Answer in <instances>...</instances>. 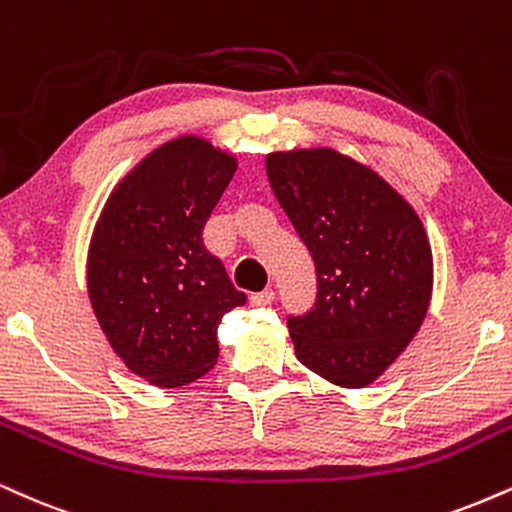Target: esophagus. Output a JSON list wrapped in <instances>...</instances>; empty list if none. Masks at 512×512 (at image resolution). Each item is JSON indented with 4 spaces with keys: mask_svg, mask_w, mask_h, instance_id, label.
<instances>
[{
    "mask_svg": "<svg viewBox=\"0 0 512 512\" xmlns=\"http://www.w3.org/2000/svg\"><path fill=\"white\" fill-rule=\"evenodd\" d=\"M274 298H276V293L272 291V288H267V291L250 295V305L252 307H267V305L274 303Z\"/></svg>",
    "mask_w": 512,
    "mask_h": 512,
    "instance_id": "1",
    "label": "esophagus"
}]
</instances>
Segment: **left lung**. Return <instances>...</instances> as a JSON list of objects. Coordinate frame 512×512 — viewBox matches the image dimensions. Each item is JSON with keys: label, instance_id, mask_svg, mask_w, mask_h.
Segmentation results:
<instances>
[{"label": "left lung", "instance_id": "obj_1", "mask_svg": "<svg viewBox=\"0 0 512 512\" xmlns=\"http://www.w3.org/2000/svg\"><path fill=\"white\" fill-rule=\"evenodd\" d=\"M269 186L317 269V303L288 319L310 372L365 389L398 360L427 317L434 257L415 207L372 166L334 147L264 159Z\"/></svg>", "mask_w": 512, "mask_h": 512}]
</instances>
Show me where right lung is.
Instances as JSON below:
<instances>
[{
  "mask_svg": "<svg viewBox=\"0 0 512 512\" xmlns=\"http://www.w3.org/2000/svg\"><path fill=\"white\" fill-rule=\"evenodd\" d=\"M236 169L200 135L166 140L116 183L92 231V312L128 372L159 389L205 377L221 319L245 303L202 243Z\"/></svg>",
  "mask_w": 512,
  "mask_h": 512,
  "instance_id": "right-lung-1",
  "label": "right lung"
}]
</instances>
